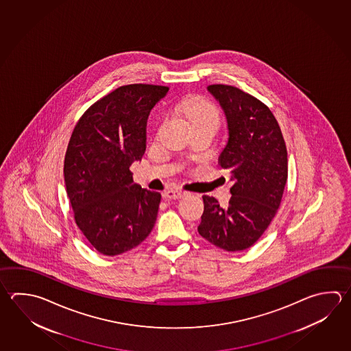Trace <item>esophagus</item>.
Instances as JSON below:
<instances>
[{
    "instance_id": "34e87169",
    "label": "esophagus",
    "mask_w": 351,
    "mask_h": 351,
    "mask_svg": "<svg viewBox=\"0 0 351 351\" xmlns=\"http://www.w3.org/2000/svg\"><path fill=\"white\" fill-rule=\"evenodd\" d=\"M185 195L186 192L180 190V189H171V190H169V191H166L164 193V197L169 199H181Z\"/></svg>"
}]
</instances>
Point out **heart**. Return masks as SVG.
I'll list each match as a JSON object with an SVG mask.
<instances>
[{"label": "heart", "mask_w": 351, "mask_h": 351, "mask_svg": "<svg viewBox=\"0 0 351 351\" xmlns=\"http://www.w3.org/2000/svg\"><path fill=\"white\" fill-rule=\"evenodd\" d=\"M181 112L193 125L215 124L219 126V112L217 106L202 97H190L182 101Z\"/></svg>", "instance_id": "b5f03b06"}]
</instances>
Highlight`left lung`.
<instances>
[{
	"label": "left lung",
	"instance_id": "left-lung-1",
	"mask_svg": "<svg viewBox=\"0 0 351 351\" xmlns=\"http://www.w3.org/2000/svg\"><path fill=\"white\" fill-rule=\"evenodd\" d=\"M225 112L228 140L219 164L233 186L227 207L202 196L199 234L227 252L243 251L265 233L280 205L288 178L285 139L269 108L239 88L207 86Z\"/></svg>",
	"mask_w": 351,
	"mask_h": 351
}]
</instances>
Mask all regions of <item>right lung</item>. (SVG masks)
Listing matches in <instances>:
<instances>
[{
  "mask_svg": "<svg viewBox=\"0 0 351 351\" xmlns=\"http://www.w3.org/2000/svg\"><path fill=\"white\" fill-rule=\"evenodd\" d=\"M167 86L129 84L94 103L74 128L64 158L75 223L97 251L118 256L150 234L159 192L134 184L129 170L146 149V123Z\"/></svg>",
  "mask_w": 351,
  "mask_h": 351,
  "instance_id": "add662e5",
  "label": "right lung"
}]
</instances>
